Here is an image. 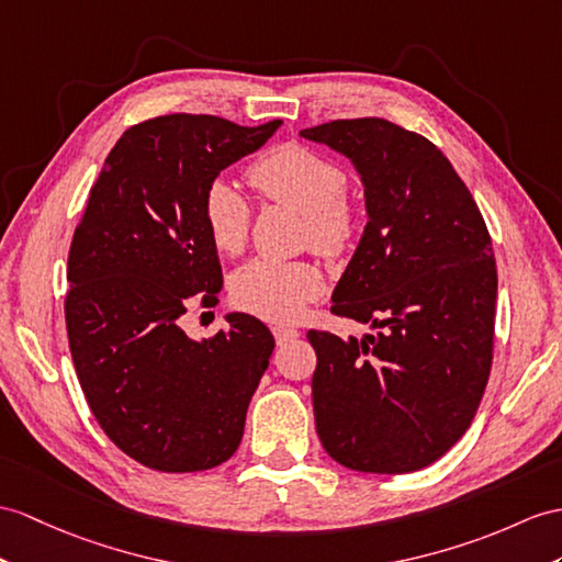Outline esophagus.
Listing matches in <instances>:
<instances>
[{
  "label": "esophagus",
  "mask_w": 562,
  "mask_h": 562,
  "mask_svg": "<svg viewBox=\"0 0 562 562\" xmlns=\"http://www.w3.org/2000/svg\"><path fill=\"white\" fill-rule=\"evenodd\" d=\"M271 331H273V338H277V344H289V340L300 336L297 328L285 326V324H273Z\"/></svg>",
  "instance_id": "obj_1"
}]
</instances>
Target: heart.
<instances>
[{"instance_id":"1","label":"heart","mask_w":562,"mask_h":562,"mask_svg":"<svg viewBox=\"0 0 562 562\" xmlns=\"http://www.w3.org/2000/svg\"><path fill=\"white\" fill-rule=\"evenodd\" d=\"M248 181L267 200L305 216L307 238L322 255L346 250L355 234V210L348 202L346 171L310 147L285 143L271 147L248 169ZM202 222L214 248L238 255L250 234V207L226 181H214L202 198ZM324 291L319 267L310 262L252 259L231 279L234 303L262 319H295Z\"/></svg>"}]
</instances>
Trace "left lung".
<instances>
[{"label":"left lung","mask_w":562,"mask_h":562,"mask_svg":"<svg viewBox=\"0 0 562 562\" xmlns=\"http://www.w3.org/2000/svg\"><path fill=\"white\" fill-rule=\"evenodd\" d=\"M300 135L362 181L367 226L331 312L376 328L307 334L319 441L358 472L422 470L470 429L491 372L498 277L482 212L439 147L386 119Z\"/></svg>","instance_id":"left-lung-1"}]
</instances>
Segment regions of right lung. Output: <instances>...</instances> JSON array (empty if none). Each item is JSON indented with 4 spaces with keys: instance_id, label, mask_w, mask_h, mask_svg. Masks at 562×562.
I'll list each match as a JSON object with an SVG mask.
<instances>
[{
    "instance_id": "right-lung-1",
    "label": "right lung",
    "mask_w": 562,
    "mask_h": 562,
    "mask_svg": "<svg viewBox=\"0 0 562 562\" xmlns=\"http://www.w3.org/2000/svg\"><path fill=\"white\" fill-rule=\"evenodd\" d=\"M279 126L149 119L121 135L90 188L68 250V348L94 419L149 470H212L240 446L273 336L231 312L226 331L195 340L181 317L195 300L214 305L224 285L204 190Z\"/></svg>"
}]
</instances>
